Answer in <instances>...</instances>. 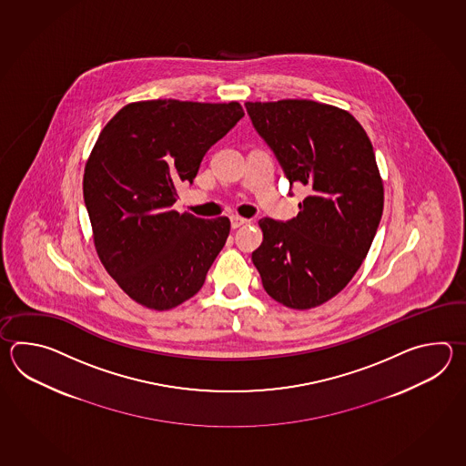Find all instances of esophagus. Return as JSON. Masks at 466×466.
<instances>
[{
    "label": "esophagus",
    "mask_w": 466,
    "mask_h": 466,
    "mask_svg": "<svg viewBox=\"0 0 466 466\" xmlns=\"http://www.w3.org/2000/svg\"><path fill=\"white\" fill-rule=\"evenodd\" d=\"M229 221H231V228H239L241 225H245L247 223V218H241V217H238V215H233L231 218H229Z\"/></svg>",
    "instance_id": "obj_1"
}]
</instances>
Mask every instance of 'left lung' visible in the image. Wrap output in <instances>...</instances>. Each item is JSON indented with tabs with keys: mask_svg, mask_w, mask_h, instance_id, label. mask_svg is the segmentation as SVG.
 <instances>
[{
	"mask_svg": "<svg viewBox=\"0 0 466 466\" xmlns=\"http://www.w3.org/2000/svg\"><path fill=\"white\" fill-rule=\"evenodd\" d=\"M245 106L289 185L309 188L297 218L259 219L263 243L251 259L278 303L319 307L355 277L377 235L383 181L371 141L348 111L325 103L279 99Z\"/></svg>",
	"mask_w": 466,
	"mask_h": 466,
	"instance_id": "1",
	"label": "left lung"
}]
</instances>
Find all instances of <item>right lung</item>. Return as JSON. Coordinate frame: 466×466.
Segmentation results:
<instances>
[{"mask_svg":"<svg viewBox=\"0 0 466 466\" xmlns=\"http://www.w3.org/2000/svg\"><path fill=\"white\" fill-rule=\"evenodd\" d=\"M245 116L238 101L129 103L91 149L83 197L93 241L109 277L139 305L171 309L198 293L229 235L227 217L173 209L179 183Z\"/></svg>","mask_w":466,"mask_h":466,"instance_id":"obj_1","label":"right lung"}]
</instances>
